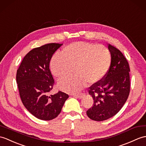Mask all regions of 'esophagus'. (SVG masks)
I'll return each instance as SVG.
<instances>
[{
  "label": "esophagus",
  "instance_id": "obj_1",
  "mask_svg": "<svg viewBox=\"0 0 146 146\" xmlns=\"http://www.w3.org/2000/svg\"><path fill=\"white\" fill-rule=\"evenodd\" d=\"M74 96L77 97V98H82V97H83V94H82V93H80V94H74Z\"/></svg>",
  "mask_w": 146,
  "mask_h": 146
}]
</instances>
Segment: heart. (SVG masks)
Returning <instances> with one entry per match:
<instances>
[{
  "mask_svg": "<svg viewBox=\"0 0 146 146\" xmlns=\"http://www.w3.org/2000/svg\"><path fill=\"white\" fill-rule=\"evenodd\" d=\"M60 55L51 60L52 73L57 78L70 75L73 77L60 80L59 88L66 92L77 93L86 85L93 84L106 75L111 65V56L107 47L87 42H75L64 48Z\"/></svg>",
  "mask_w": 146,
  "mask_h": 146,
  "instance_id": "heart-1",
  "label": "heart"
}]
</instances>
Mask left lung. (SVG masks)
<instances>
[{"mask_svg":"<svg viewBox=\"0 0 146 146\" xmlns=\"http://www.w3.org/2000/svg\"><path fill=\"white\" fill-rule=\"evenodd\" d=\"M111 62L109 70L102 79L93 84L88 90L94 103L86 111L91 119L106 120L114 116L124 106L130 92L129 65L121 51L108 45Z\"/></svg>","mask_w":146,"mask_h":146,"instance_id":"8db88e82","label":"left lung"}]
</instances>
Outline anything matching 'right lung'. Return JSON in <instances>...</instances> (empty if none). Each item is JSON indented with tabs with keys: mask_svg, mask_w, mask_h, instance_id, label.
<instances>
[{
	"mask_svg": "<svg viewBox=\"0 0 146 146\" xmlns=\"http://www.w3.org/2000/svg\"><path fill=\"white\" fill-rule=\"evenodd\" d=\"M62 45L51 43L32 49L23 58L17 71L16 80L22 102L40 119L49 121L57 117L69 97L61 91L49 94L55 84L50 62Z\"/></svg>",
	"mask_w": 146,
	"mask_h": 146,
	"instance_id": "1",
	"label": "right lung"
}]
</instances>
